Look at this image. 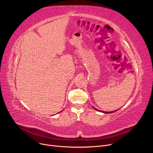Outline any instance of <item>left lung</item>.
Wrapping results in <instances>:
<instances>
[{"label": "left lung", "instance_id": "1", "mask_svg": "<svg viewBox=\"0 0 153 153\" xmlns=\"http://www.w3.org/2000/svg\"><path fill=\"white\" fill-rule=\"evenodd\" d=\"M94 109H95L96 110L99 111H101V112H103V113H104V114H110V113H112V112H114V111H100L99 110L96 109V108H95L94 107ZM116 111H117V110H116Z\"/></svg>", "mask_w": 153, "mask_h": 153}]
</instances>
